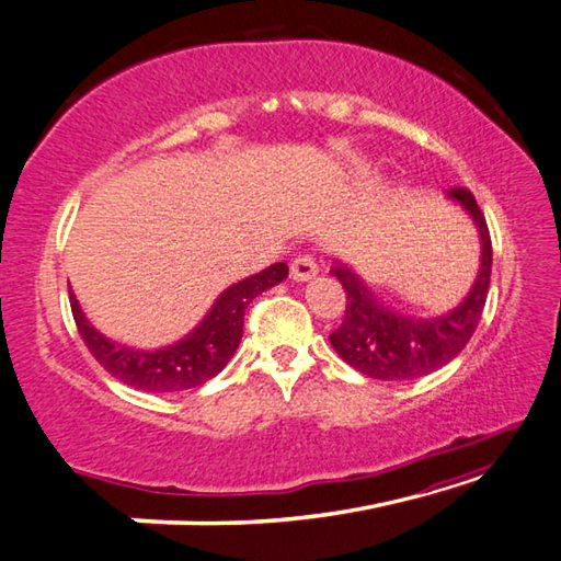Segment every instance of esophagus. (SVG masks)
I'll return each mask as SVG.
<instances>
[{
    "label": "esophagus",
    "instance_id": "1",
    "mask_svg": "<svg viewBox=\"0 0 561 561\" xmlns=\"http://www.w3.org/2000/svg\"><path fill=\"white\" fill-rule=\"evenodd\" d=\"M316 274H318V265L313 257H309V255L294 257V262H291V279L294 282H309L316 277Z\"/></svg>",
    "mask_w": 561,
    "mask_h": 561
}]
</instances>
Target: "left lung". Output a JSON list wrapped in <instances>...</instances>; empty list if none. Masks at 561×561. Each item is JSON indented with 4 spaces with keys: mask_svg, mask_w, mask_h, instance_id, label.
I'll list each match as a JSON object with an SVG mask.
<instances>
[{
    "mask_svg": "<svg viewBox=\"0 0 561 561\" xmlns=\"http://www.w3.org/2000/svg\"><path fill=\"white\" fill-rule=\"evenodd\" d=\"M471 218L479 236V270L467 296L453 309L437 316H411L393 309L367 287L353 265L333 257L331 274L347 294L345 318L331 345L362 375L381 381L419 379L449 365L474 335L484 311L491 284V238L486 218L467 190L447 192Z\"/></svg>",
    "mask_w": 561,
    "mask_h": 561,
    "instance_id": "left-lung-1",
    "label": "left lung"
}]
</instances>
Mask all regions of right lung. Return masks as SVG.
Returning a JSON list of instances; mask_svg holds the SVG:
<instances>
[{
  "label": "right lung",
  "instance_id": "obj_1",
  "mask_svg": "<svg viewBox=\"0 0 561 561\" xmlns=\"http://www.w3.org/2000/svg\"><path fill=\"white\" fill-rule=\"evenodd\" d=\"M287 277V262H274L262 272L230 284L228 289L218 294L211 309L190 333L156 350L116 343V340L99 333L90 318L84 316L72 289L70 306L84 345L90 347L92 357L108 375L138 391L174 393L202 387L204 381L214 379L228 365V359L233 357L240 345V337H243V316L250 301L262 291L277 287Z\"/></svg>",
  "mask_w": 561,
  "mask_h": 561
}]
</instances>
